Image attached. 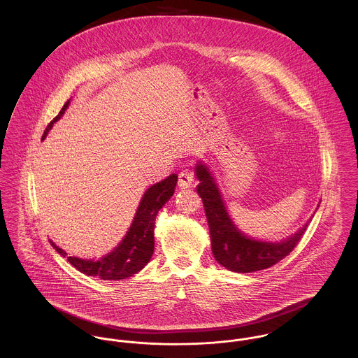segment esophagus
Here are the masks:
<instances>
[{"label":"esophagus","instance_id":"1","mask_svg":"<svg viewBox=\"0 0 358 358\" xmlns=\"http://www.w3.org/2000/svg\"><path fill=\"white\" fill-rule=\"evenodd\" d=\"M194 183V173L190 169H183L179 173V187L189 189Z\"/></svg>","mask_w":358,"mask_h":358}]
</instances>
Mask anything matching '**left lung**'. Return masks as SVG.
Instances as JSON below:
<instances>
[{
    "label": "left lung",
    "instance_id": "obj_1",
    "mask_svg": "<svg viewBox=\"0 0 358 358\" xmlns=\"http://www.w3.org/2000/svg\"><path fill=\"white\" fill-rule=\"evenodd\" d=\"M194 171L200 182L197 193L204 204L212 254L216 262L227 270L254 273L271 267L295 248L306 231L311 217L298 231L281 241H262L245 234L233 222L209 166L204 161H197Z\"/></svg>",
    "mask_w": 358,
    "mask_h": 358
}]
</instances>
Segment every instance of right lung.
<instances>
[{
  "label": "right lung",
  "instance_id": "obj_1",
  "mask_svg": "<svg viewBox=\"0 0 358 358\" xmlns=\"http://www.w3.org/2000/svg\"><path fill=\"white\" fill-rule=\"evenodd\" d=\"M70 104V99L64 103L60 113L47 127L43 141L47 138L53 124L62 118ZM178 183V175L171 173L164 180L150 186L141 203L138 205L134 220L121 240V243L107 255L101 259H83L77 256H67L52 240V247L59 255L67 257V262L78 271L87 275L99 277L102 280H124L139 273L152 259L154 252V226L158 210L173 196Z\"/></svg>",
  "mask_w": 358,
  "mask_h": 358
}]
</instances>
